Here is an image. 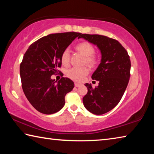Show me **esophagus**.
Returning a JSON list of instances; mask_svg holds the SVG:
<instances>
[{"label": "esophagus", "instance_id": "esophagus-1", "mask_svg": "<svg viewBox=\"0 0 154 154\" xmlns=\"http://www.w3.org/2000/svg\"><path fill=\"white\" fill-rule=\"evenodd\" d=\"M81 85H82V84H81V83H75V87H79Z\"/></svg>", "mask_w": 154, "mask_h": 154}]
</instances>
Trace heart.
<instances>
[{
    "label": "heart",
    "instance_id": "1",
    "mask_svg": "<svg viewBox=\"0 0 154 154\" xmlns=\"http://www.w3.org/2000/svg\"><path fill=\"white\" fill-rule=\"evenodd\" d=\"M75 49L81 55L84 56L83 64H87L90 67H96L99 63L100 58L95 53V48L92 43L88 41H82L77 44ZM61 62L64 66L69 65L70 62V52L69 49H64L61 54ZM89 73V69L87 66L73 67L68 70L66 75L70 79L76 82H82L84 77Z\"/></svg>",
    "mask_w": 154,
    "mask_h": 154
}]
</instances>
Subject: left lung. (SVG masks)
I'll return each mask as SVG.
<instances>
[{
    "label": "left lung",
    "instance_id": "1",
    "mask_svg": "<svg viewBox=\"0 0 154 154\" xmlns=\"http://www.w3.org/2000/svg\"><path fill=\"white\" fill-rule=\"evenodd\" d=\"M83 38L95 44L102 54L101 62L94 72L92 79L99 82L93 88L85 83L88 93L83 103L88 111L102 115L113 109L123 96L130 76V56L121 43L116 39L100 35L81 34Z\"/></svg>",
    "mask_w": 154,
    "mask_h": 154
}]
</instances>
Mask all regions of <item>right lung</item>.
Returning <instances> with one entry per match:
<instances>
[{
	"mask_svg": "<svg viewBox=\"0 0 154 154\" xmlns=\"http://www.w3.org/2000/svg\"><path fill=\"white\" fill-rule=\"evenodd\" d=\"M79 32L50 34L31 44L23 57L20 72L26 97L36 110L49 115L63 107L65 96L73 89V82L62 77L58 82L51 79L60 74L61 54Z\"/></svg>",
	"mask_w": 154,
	"mask_h": 154,
	"instance_id": "add662e5",
	"label": "right lung"
}]
</instances>
